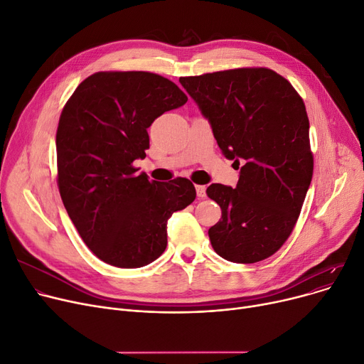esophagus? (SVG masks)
I'll return each mask as SVG.
<instances>
[{
	"label": "esophagus",
	"mask_w": 364,
	"mask_h": 364,
	"mask_svg": "<svg viewBox=\"0 0 364 364\" xmlns=\"http://www.w3.org/2000/svg\"><path fill=\"white\" fill-rule=\"evenodd\" d=\"M196 193H198V198H205L206 196V187L205 186H196Z\"/></svg>",
	"instance_id": "1"
}]
</instances>
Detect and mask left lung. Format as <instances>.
<instances>
[{
	"mask_svg": "<svg viewBox=\"0 0 364 364\" xmlns=\"http://www.w3.org/2000/svg\"><path fill=\"white\" fill-rule=\"evenodd\" d=\"M180 84L211 125L223 155L240 169L235 188L218 183L206 188L223 213L208 232L214 251L240 264L272 257L292 233L313 177L302 99L265 68L186 76Z\"/></svg>",
	"mask_w": 364,
	"mask_h": 364,
	"instance_id": "8db88e82",
	"label": "left lung"
}]
</instances>
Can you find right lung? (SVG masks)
I'll list each match as a JSON object with an SVG mask.
<instances>
[{
  "label": "right lung",
  "mask_w": 364,
  "mask_h": 364,
  "mask_svg": "<svg viewBox=\"0 0 364 364\" xmlns=\"http://www.w3.org/2000/svg\"><path fill=\"white\" fill-rule=\"evenodd\" d=\"M186 94L150 72H97L75 90L55 136L59 190L90 251L119 269H139L166 247V223L196 198L193 183L136 174L147 128Z\"/></svg>",
  "instance_id": "obj_1"
}]
</instances>
